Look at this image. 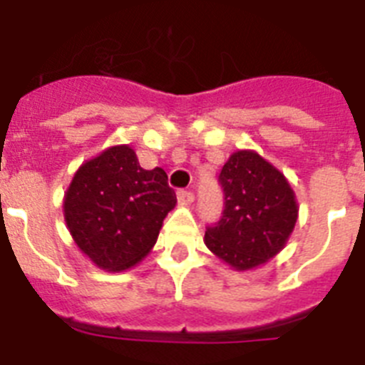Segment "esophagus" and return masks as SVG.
Here are the masks:
<instances>
[{
    "label": "esophagus",
    "instance_id": "1",
    "mask_svg": "<svg viewBox=\"0 0 365 365\" xmlns=\"http://www.w3.org/2000/svg\"><path fill=\"white\" fill-rule=\"evenodd\" d=\"M193 193L188 192V190H179L177 192V201L180 202V205H190V202H193Z\"/></svg>",
    "mask_w": 365,
    "mask_h": 365
}]
</instances>
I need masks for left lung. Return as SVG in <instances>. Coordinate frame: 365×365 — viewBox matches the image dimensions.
Masks as SVG:
<instances>
[{
    "instance_id": "left-lung-1",
    "label": "left lung",
    "mask_w": 365,
    "mask_h": 365,
    "mask_svg": "<svg viewBox=\"0 0 365 365\" xmlns=\"http://www.w3.org/2000/svg\"><path fill=\"white\" fill-rule=\"evenodd\" d=\"M225 210L205 245L234 270H252L283 250L298 221L287 177L254 150L232 153L219 173Z\"/></svg>"
}]
</instances>
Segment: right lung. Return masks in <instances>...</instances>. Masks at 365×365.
Segmentation results:
<instances>
[{
  "instance_id": "add662e5",
  "label": "right lung",
  "mask_w": 365,
  "mask_h": 365,
  "mask_svg": "<svg viewBox=\"0 0 365 365\" xmlns=\"http://www.w3.org/2000/svg\"><path fill=\"white\" fill-rule=\"evenodd\" d=\"M177 205L163 168H140L133 148L111 146L76 170L63 195V217L76 247L108 272L146 257Z\"/></svg>"
}]
</instances>
